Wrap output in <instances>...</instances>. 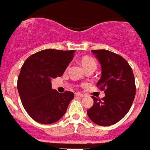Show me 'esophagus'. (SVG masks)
Masks as SVG:
<instances>
[{
	"label": "esophagus",
	"instance_id": "obj_1",
	"mask_svg": "<svg viewBox=\"0 0 150 150\" xmlns=\"http://www.w3.org/2000/svg\"><path fill=\"white\" fill-rule=\"evenodd\" d=\"M75 96H78V97H83L84 95L80 94V93H75Z\"/></svg>",
	"mask_w": 150,
	"mask_h": 150
}]
</instances>
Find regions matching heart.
Masks as SVG:
<instances>
[{
  "instance_id": "b5f03b06",
  "label": "heart",
  "mask_w": 150,
  "mask_h": 150,
  "mask_svg": "<svg viewBox=\"0 0 150 150\" xmlns=\"http://www.w3.org/2000/svg\"><path fill=\"white\" fill-rule=\"evenodd\" d=\"M82 64H83L84 68H86L87 67L91 66V65H95L96 66V62L91 57H84L82 59Z\"/></svg>"
}]
</instances>
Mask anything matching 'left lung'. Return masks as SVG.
I'll list each match as a JSON object with an SVG mask.
<instances>
[{
  "label": "left lung",
  "mask_w": 150,
  "mask_h": 150,
  "mask_svg": "<svg viewBox=\"0 0 150 150\" xmlns=\"http://www.w3.org/2000/svg\"><path fill=\"white\" fill-rule=\"evenodd\" d=\"M102 68L97 86L105 90L101 99L92 97L94 105L86 110L91 120L98 126L114 125L126 116L134 102L136 87L132 68L121 55L107 50H92Z\"/></svg>",
  "instance_id": "left-lung-1"
}]
</instances>
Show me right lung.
I'll list each match as a JSON object with an SVG mask.
<instances>
[{
    "label": "right lung",
    "mask_w": 150,
    "mask_h": 150,
    "mask_svg": "<svg viewBox=\"0 0 150 150\" xmlns=\"http://www.w3.org/2000/svg\"><path fill=\"white\" fill-rule=\"evenodd\" d=\"M75 52L43 50L29 56L23 64L17 89L24 108L35 122L52 124L66 113L74 93L53 90L52 79L63 75Z\"/></svg>",
    "instance_id": "1"
}]
</instances>
